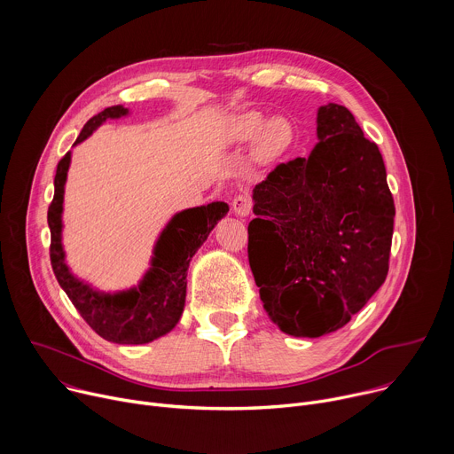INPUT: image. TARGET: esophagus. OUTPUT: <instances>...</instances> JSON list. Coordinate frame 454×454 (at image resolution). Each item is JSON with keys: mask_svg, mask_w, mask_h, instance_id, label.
I'll return each mask as SVG.
<instances>
[{"mask_svg": "<svg viewBox=\"0 0 454 454\" xmlns=\"http://www.w3.org/2000/svg\"><path fill=\"white\" fill-rule=\"evenodd\" d=\"M251 208H253V201H251V196L246 192L242 193H237V196L233 198L231 201V210L240 215V217H246L251 214Z\"/></svg>", "mask_w": 454, "mask_h": 454, "instance_id": "1", "label": "esophagus"}]
</instances>
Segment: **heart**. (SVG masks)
<instances>
[{
    "label": "heart",
    "mask_w": 454,
    "mask_h": 454,
    "mask_svg": "<svg viewBox=\"0 0 454 454\" xmlns=\"http://www.w3.org/2000/svg\"><path fill=\"white\" fill-rule=\"evenodd\" d=\"M264 121H266L264 114L258 111L239 113L228 121V127H226L228 138L231 142H247L260 131ZM262 129L263 131L256 138L258 158L275 160L291 147L294 138V127L287 118L277 116L270 120Z\"/></svg>",
    "instance_id": "heart-1"
}]
</instances>
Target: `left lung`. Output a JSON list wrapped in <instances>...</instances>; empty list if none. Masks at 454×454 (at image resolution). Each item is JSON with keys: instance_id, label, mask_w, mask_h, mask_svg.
I'll return each instance as SVG.
<instances>
[{"instance_id": "1", "label": "left lung", "mask_w": 454, "mask_h": 454, "mask_svg": "<svg viewBox=\"0 0 454 454\" xmlns=\"http://www.w3.org/2000/svg\"><path fill=\"white\" fill-rule=\"evenodd\" d=\"M317 140L254 186L247 226L264 309L307 338L347 325L384 284L395 217L379 147L345 106L319 107Z\"/></svg>"}]
</instances>
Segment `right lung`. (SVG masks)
Listing matches in <instances>:
<instances>
[{
	"instance_id": "right-lung-1",
	"label": "right lung",
	"mask_w": 454,
	"mask_h": 454,
	"mask_svg": "<svg viewBox=\"0 0 454 454\" xmlns=\"http://www.w3.org/2000/svg\"><path fill=\"white\" fill-rule=\"evenodd\" d=\"M127 109L113 106L86 121L75 144L86 140L107 118H118ZM72 154L67 153L55 172V192L48 207L50 262L59 286L68 294L88 325L104 340L120 345L149 343L176 327L186 296V270L192 254L200 249L219 219L228 214L226 203H210L177 214L163 230L153 258V270L138 289L120 294H100L72 277L64 264L60 246V214L64 183Z\"/></svg>"
}]
</instances>
